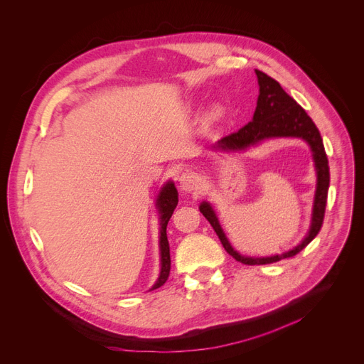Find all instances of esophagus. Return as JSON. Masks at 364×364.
<instances>
[{
	"label": "esophagus",
	"mask_w": 364,
	"mask_h": 364,
	"mask_svg": "<svg viewBox=\"0 0 364 364\" xmlns=\"http://www.w3.org/2000/svg\"><path fill=\"white\" fill-rule=\"evenodd\" d=\"M178 183H180V188L184 193H195L200 188V180L195 173H188V171L183 173L178 178Z\"/></svg>",
	"instance_id": "1"
}]
</instances>
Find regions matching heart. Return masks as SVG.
Returning <instances> with one entry per match:
<instances>
[{
	"label": "heart",
	"mask_w": 364,
	"mask_h": 364,
	"mask_svg": "<svg viewBox=\"0 0 364 364\" xmlns=\"http://www.w3.org/2000/svg\"><path fill=\"white\" fill-rule=\"evenodd\" d=\"M221 115H223V108H221V107H213V108L210 109V118H212V119L220 118Z\"/></svg>",
	"instance_id": "heart-1"
}]
</instances>
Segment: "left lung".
I'll return each mask as SVG.
<instances>
[{
    "label": "left lung",
    "instance_id": "left-lung-1",
    "mask_svg": "<svg viewBox=\"0 0 364 364\" xmlns=\"http://www.w3.org/2000/svg\"><path fill=\"white\" fill-rule=\"evenodd\" d=\"M255 73L259 85V96L252 121L245 127H241L238 132L218 140L215 144H212L210 149L215 152H245L269 139H303L311 151L314 171H316V190H314L309 231L296 247L289 249L282 255L266 257L245 256L240 255L231 246L212 205L205 200L200 203L199 209L213 227L216 235L220 237L227 253H230L235 260L245 264H266L296 256L321 231L329 188V166L321 133L318 127L314 126L311 118L307 115V112L281 87V85L275 79L264 75L260 70H255Z\"/></svg>",
    "mask_w": 364,
    "mask_h": 364
}]
</instances>
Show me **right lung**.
I'll return each instance as SVG.
<instances>
[{
    "label": "right lung",
    "mask_w": 364,
    "mask_h": 364,
    "mask_svg": "<svg viewBox=\"0 0 364 364\" xmlns=\"http://www.w3.org/2000/svg\"><path fill=\"white\" fill-rule=\"evenodd\" d=\"M178 203V191L176 188L174 181H166L156 196L155 208L159 213V255H161V271L159 277L152 285L151 289H156L165 284L171 269V257H169V245L166 238V225L169 218H171L176 206Z\"/></svg>",
    "instance_id": "right-lung-1"
}]
</instances>
